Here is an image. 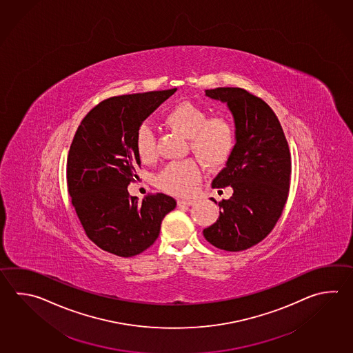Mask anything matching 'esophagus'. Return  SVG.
Returning <instances> with one entry per match:
<instances>
[{
  "label": "esophagus",
  "mask_w": 353,
  "mask_h": 353,
  "mask_svg": "<svg viewBox=\"0 0 353 353\" xmlns=\"http://www.w3.org/2000/svg\"><path fill=\"white\" fill-rule=\"evenodd\" d=\"M177 203H179V206H191V205H194V200H183V199H180V200H177Z\"/></svg>",
  "instance_id": "34e87169"
}]
</instances>
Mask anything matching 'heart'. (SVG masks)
I'll use <instances>...</instances> for the list:
<instances>
[{
    "label": "heart",
    "instance_id": "heart-1",
    "mask_svg": "<svg viewBox=\"0 0 353 353\" xmlns=\"http://www.w3.org/2000/svg\"><path fill=\"white\" fill-rule=\"evenodd\" d=\"M165 123L181 136L190 139L191 150L202 163L216 168L230 157L235 144V124L230 117H210L208 110L191 101H182L167 110ZM136 151L143 162L157 154L156 134L151 125L143 123L136 132ZM201 180V170L194 161L174 162L159 176V186L170 194H190Z\"/></svg>",
    "mask_w": 353,
    "mask_h": 353
}]
</instances>
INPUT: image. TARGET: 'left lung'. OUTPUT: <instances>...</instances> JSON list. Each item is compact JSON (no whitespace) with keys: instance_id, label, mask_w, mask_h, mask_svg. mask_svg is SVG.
<instances>
[{"instance_id":"left-lung-1","label":"left lung","mask_w":353,"mask_h":353,"mask_svg":"<svg viewBox=\"0 0 353 353\" xmlns=\"http://www.w3.org/2000/svg\"><path fill=\"white\" fill-rule=\"evenodd\" d=\"M205 94L228 105L236 136L225 168L212 181V188L231 186L232 196L219 202V219L202 232L221 250L241 252L265 238L283 212L292 172L288 142L276 115L258 97L241 88Z\"/></svg>"}]
</instances>
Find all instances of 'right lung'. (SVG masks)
Instances as JSON below:
<instances>
[{"label": "right lung", "mask_w": 353, "mask_h": 353, "mask_svg": "<svg viewBox=\"0 0 353 353\" xmlns=\"http://www.w3.org/2000/svg\"><path fill=\"white\" fill-rule=\"evenodd\" d=\"M176 90L109 98L84 117L74 136L66 163L69 194L88 238L105 252L124 258L144 252L176 208L171 196L148 194L139 201L127 188L141 167L138 127Z\"/></svg>", "instance_id": "obj_1"}]
</instances>
